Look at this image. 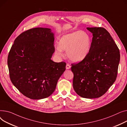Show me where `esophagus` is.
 Returning <instances> with one entry per match:
<instances>
[{
    "mask_svg": "<svg viewBox=\"0 0 127 127\" xmlns=\"http://www.w3.org/2000/svg\"><path fill=\"white\" fill-rule=\"evenodd\" d=\"M65 68H66V69H67V70L70 69L71 68V65H70L69 64H66Z\"/></svg>",
    "mask_w": 127,
    "mask_h": 127,
    "instance_id": "obj_1",
    "label": "esophagus"
}]
</instances>
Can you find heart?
Wrapping results in <instances>:
<instances>
[{"instance_id": "heart-1", "label": "heart", "mask_w": 127, "mask_h": 127, "mask_svg": "<svg viewBox=\"0 0 127 127\" xmlns=\"http://www.w3.org/2000/svg\"><path fill=\"white\" fill-rule=\"evenodd\" d=\"M91 40L90 36L84 31H76L62 36L55 51L59 57L63 56V51H66L70 60L74 63L81 62L90 52Z\"/></svg>"}]
</instances>
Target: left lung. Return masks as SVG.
<instances>
[{
  "label": "left lung",
  "mask_w": 127,
  "mask_h": 127,
  "mask_svg": "<svg viewBox=\"0 0 127 127\" xmlns=\"http://www.w3.org/2000/svg\"><path fill=\"white\" fill-rule=\"evenodd\" d=\"M92 33L90 51L84 61L72 64L73 86L86 98H98L115 82L120 53L110 33L103 28H87Z\"/></svg>",
  "instance_id": "left-lung-1"
}]
</instances>
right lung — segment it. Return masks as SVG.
<instances>
[{
    "label": "right lung",
    "instance_id": "add662e5",
    "mask_svg": "<svg viewBox=\"0 0 127 127\" xmlns=\"http://www.w3.org/2000/svg\"><path fill=\"white\" fill-rule=\"evenodd\" d=\"M51 29L36 28L20 34L14 40L7 58L13 85L25 96L41 99L54 92L66 64L51 60L55 48Z\"/></svg>",
    "mask_w": 127,
    "mask_h": 127
}]
</instances>
